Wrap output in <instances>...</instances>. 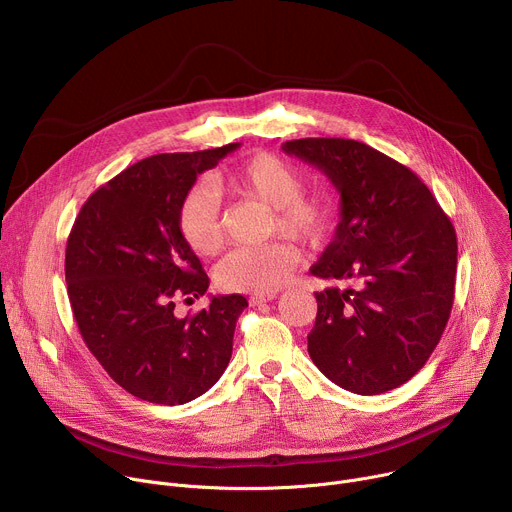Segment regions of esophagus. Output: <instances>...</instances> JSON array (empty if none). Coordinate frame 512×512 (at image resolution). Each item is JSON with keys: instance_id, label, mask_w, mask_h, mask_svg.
I'll return each mask as SVG.
<instances>
[{"instance_id": "1", "label": "esophagus", "mask_w": 512, "mask_h": 512, "mask_svg": "<svg viewBox=\"0 0 512 512\" xmlns=\"http://www.w3.org/2000/svg\"><path fill=\"white\" fill-rule=\"evenodd\" d=\"M275 298V294H253L251 298H249V304L255 308V306H263V304H267V302H271Z\"/></svg>"}]
</instances>
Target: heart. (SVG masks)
Masks as SVG:
<instances>
[{"label": "heart", "mask_w": 512, "mask_h": 512, "mask_svg": "<svg viewBox=\"0 0 512 512\" xmlns=\"http://www.w3.org/2000/svg\"><path fill=\"white\" fill-rule=\"evenodd\" d=\"M216 192L255 198L271 206V233H281L302 245L326 239L334 223V202L326 190H304L302 170L271 152H259L229 174L210 180ZM178 231L198 255H212L223 243L221 208L206 188L190 190L178 206ZM298 265V253L285 241L259 247H239L214 269L216 285L225 291L273 294Z\"/></svg>", "instance_id": "heart-1"}]
</instances>
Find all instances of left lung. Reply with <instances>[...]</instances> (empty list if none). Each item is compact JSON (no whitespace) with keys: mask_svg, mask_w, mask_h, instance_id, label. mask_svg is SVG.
<instances>
[{"mask_svg":"<svg viewBox=\"0 0 512 512\" xmlns=\"http://www.w3.org/2000/svg\"><path fill=\"white\" fill-rule=\"evenodd\" d=\"M281 150L322 170L340 192V223L310 273L352 285L316 291L308 352L346 391L397 389L450 320L458 265L450 216L417 174L362 141L306 137Z\"/></svg>","mask_w":512,"mask_h":512,"instance_id":"left-lung-1","label":"left lung"}]
</instances>
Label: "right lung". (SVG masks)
Instances as JSON below:
<instances>
[{"instance_id":"add662e5","label":"right lung","mask_w":512,"mask_h":512,"mask_svg":"<svg viewBox=\"0 0 512 512\" xmlns=\"http://www.w3.org/2000/svg\"><path fill=\"white\" fill-rule=\"evenodd\" d=\"M239 148L145 158L83 204L66 241L64 275L79 332L107 375L137 399L182 405L206 393L233 354L239 294L214 296L178 318V300L208 289L200 259L178 231V206L196 176Z\"/></svg>"}]
</instances>
